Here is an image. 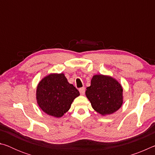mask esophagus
Instances as JSON below:
<instances>
[{"mask_svg": "<svg viewBox=\"0 0 155 155\" xmlns=\"http://www.w3.org/2000/svg\"><path fill=\"white\" fill-rule=\"evenodd\" d=\"M85 88H84V87L79 89V92H80L81 95H84V94H85Z\"/></svg>", "mask_w": 155, "mask_h": 155, "instance_id": "obj_1", "label": "esophagus"}]
</instances>
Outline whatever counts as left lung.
Segmentation results:
<instances>
[{
    "label": "left lung",
    "mask_w": 155,
    "mask_h": 155,
    "mask_svg": "<svg viewBox=\"0 0 155 155\" xmlns=\"http://www.w3.org/2000/svg\"><path fill=\"white\" fill-rule=\"evenodd\" d=\"M85 95L92 108L103 116L117 111L124 100L122 85L109 75H94L90 86L86 88Z\"/></svg>",
    "instance_id": "8db88e82"
}]
</instances>
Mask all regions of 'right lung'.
<instances>
[{
    "mask_svg": "<svg viewBox=\"0 0 155 155\" xmlns=\"http://www.w3.org/2000/svg\"><path fill=\"white\" fill-rule=\"evenodd\" d=\"M79 95V91L68 83L64 73L46 75L36 89L38 106L45 114L57 118L68 111L72 102Z\"/></svg>",
    "mask_w": 155,
    "mask_h": 155,
    "instance_id": "1",
    "label": "right lung"
}]
</instances>
